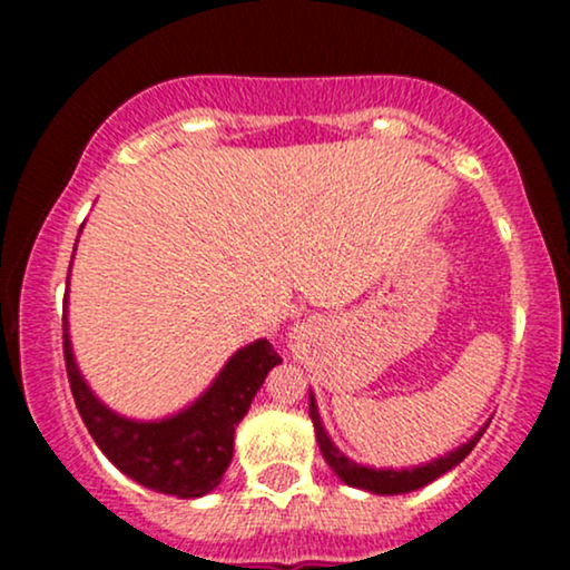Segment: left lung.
Instances as JSON below:
<instances>
[{
    "mask_svg": "<svg viewBox=\"0 0 570 570\" xmlns=\"http://www.w3.org/2000/svg\"><path fill=\"white\" fill-rule=\"evenodd\" d=\"M307 396H311V421H313V429H316V442H318V448H322L324 461L330 463L332 472H335L340 480L345 482V485L367 490V493H375V495H402V493H412V490L426 488L429 482H434L436 476L448 474L450 469H455L463 458L472 453L474 444L480 442V436L485 434V429H488V423H485V426L476 431L472 440L458 444L455 450L434 458V461L421 463V466L375 469V466H367V463H356L353 458L345 455L343 450H340L337 444L330 440V434H326V429L322 423V415H318L316 396H313V391Z\"/></svg>",
    "mask_w": 570,
    "mask_h": 570,
    "instance_id": "1",
    "label": "left lung"
}]
</instances>
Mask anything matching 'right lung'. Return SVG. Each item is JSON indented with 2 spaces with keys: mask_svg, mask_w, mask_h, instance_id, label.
<instances>
[{
  "mask_svg": "<svg viewBox=\"0 0 570 570\" xmlns=\"http://www.w3.org/2000/svg\"><path fill=\"white\" fill-rule=\"evenodd\" d=\"M67 305L69 289L63 299V356L69 385L85 426L101 453L122 474L155 493L176 499H200L212 493L233 461L235 429L252 407V399L257 396L267 372L281 364L273 345L265 337L254 340L227 358L212 385L187 407L158 421H136L107 407L85 381L71 348Z\"/></svg>",
  "mask_w": 570,
  "mask_h": 570,
  "instance_id": "obj_1",
  "label": "right lung"
}]
</instances>
